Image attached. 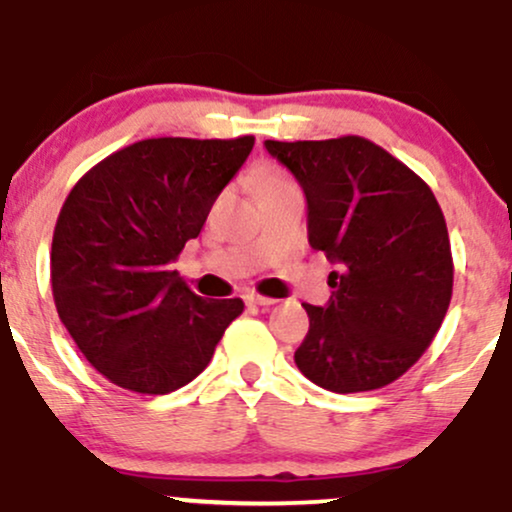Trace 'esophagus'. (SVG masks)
<instances>
[{
	"label": "esophagus",
	"instance_id": "34e87169",
	"mask_svg": "<svg viewBox=\"0 0 512 512\" xmlns=\"http://www.w3.org/2000/svg\"><path fill=\"white\" fill-rule=\"evenodd\" d=\"M245 301H248L250 305H260V308H267V305H274L276 303L274 298L260 296V293H248V296H245Z\"/></svg>",
	"mask_w": 512,
	"mask_h": 512
}]
</instances>
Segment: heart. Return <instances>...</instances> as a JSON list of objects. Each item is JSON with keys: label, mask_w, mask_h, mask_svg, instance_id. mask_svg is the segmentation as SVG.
<instances>
[{"label": "heart", "mask_w": 512, "mask_h": 512, "mask_svg": "<svg viewBox=\"0 0 512 512\" xmlns=\"http://www.w3.org/2000/svg\"><path fill=\"white\" fill-rule=\"evenodd\" d=\"M289 182H291L289 178H284V175H276L274 173V175H269V178L262 182V190H269V187H279V185H289Z\"/></svg>", "instance_id": "obj_1"}]
</instances>
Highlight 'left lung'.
<instances>
[{"label": "left lung", "instance_id": "obj_1", "mask_svg": "<svg viewBox=\"0 0 512 512\" xmlns=\"http://www.w3.org/2000/svg\"><path fill=\"white\" fill-rule=\"evenodd\" d=\"M308 199V240L337 264L325 308L303 303L308 380L339 395L395 383L419 361L452 298L448 226L431 187L363 137L264 142Z\"/></svg>", "mask_w": 512, "mask_h": 512}]
</instances>
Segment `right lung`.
Instances as JSON below:
<instances>
[{
	"instance_id": "right-lung-1",
	"label": "right lung",
	"mask_w": 512,
	"mask_h": 512,
	"mask_svg": "<svg viewBox=\"0 0 512 512\" xmlns=\"http://www.w3.org/2000/svg\"><path fill=\"white\" fill-rule=\"evenodd\" d=\"M255 137L144 139L96 163L64 199L50 250L57 315L110 383L168 395L195 380L243 313L204 301L173 262Z\"/></svg>"
}]
</instances>
